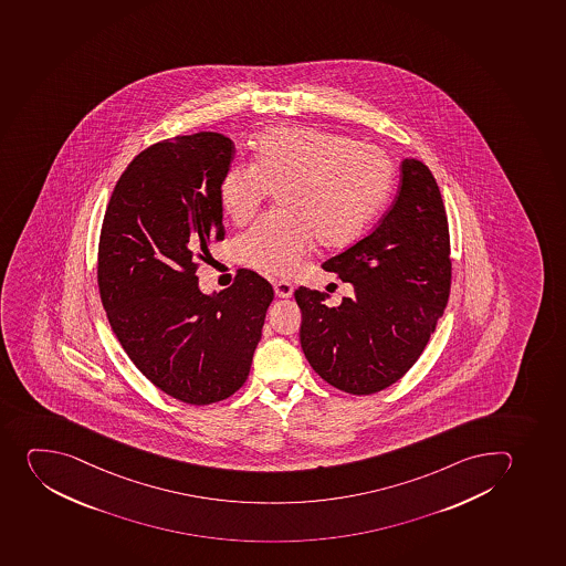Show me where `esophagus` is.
<instances>
[{
    "label": "esophagus",
    "instance_id": "esophagus-1",
    "mask_svg": "<svg viewBox=\"0 0 566 566\" xmlns=\"http://www.w3.org/2000/svg\"><path fill=\"white\" fill-rule=\"evenodd\" d=\"M273 287H275V295L279 298H290L293 295V284L291 282L276 281Z\"/></svg>",
    "mask_w": 566,
    "mask_h": 566
}]
</instances>
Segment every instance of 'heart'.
<instances>
[{"label":"heart","mask_w":566,"mask_h":566,"mask_svg":"<svg viewBox=\"0 0 566 566\" xmlns=\"http://www.w3.org/2000/svg\"><path fill=\"white\" fill-rule=\"evenodd\" d=\"M394 164L379 147L316 127H275L254 147L253 161H237L218 186L223 213L245 223L270 191L281 211L237 242L245 265L291 275L318 239L344 248L363 237L394 187Z\"/></svg>","instance_id":"1"}]
</instances>
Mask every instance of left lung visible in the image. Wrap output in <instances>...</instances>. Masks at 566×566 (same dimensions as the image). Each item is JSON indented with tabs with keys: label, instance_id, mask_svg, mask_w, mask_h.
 Returning a JSON list of instances; mask_svg holds the SVG:
<instances>
[{
	"label": "left lung",
	"instance_id": "8db88e82",
	"mask_svg": "<svg viewBox=\"0 0 566 566\" xmlns=\"http://www.w3.org/2000/svg\"><path fill=\"white\" fill-rule=\"evenodd\" d=\"M322 268L353 285L340 306L326 293L295 291L307 363L346 394L388 388L417 363L450 296L447 209L430 169L406 158L399 195L374 233Z\"/></svg>",
	"mask_w": 566,
	"mask_h": 566
}]
</instances>
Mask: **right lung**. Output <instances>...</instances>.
I'll use <instances>...</instances> for the list:
<instances>
[{
    "label": "right lung",
    "instance_id": "right-lung-1",
    "mask_svg": "<svg viewBox=\"0 0 566 566\" xmlns=\"http://www.w3.org/2000/svg\"><path fill=\"white\" fill-rule=\"evenodd\" d=\"M233 155L228 136L208 130L147 147L116 182L99 234V296L116 338L186 405L242 388L273 301L250 270L220 293L198 287V260L226 234L218 186Z\"/></svg>",
    "mask_w": 566,
    "mask_h": 566
}]
</instances>
